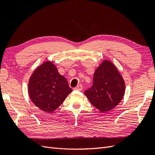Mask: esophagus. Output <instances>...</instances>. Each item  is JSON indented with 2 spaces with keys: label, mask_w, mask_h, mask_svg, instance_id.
Returning a JSON list of instances; mask_svg holds the SVG:
<instances>
[{
  "label": "esophagus",
  "mask_w": 155,
  "mask_h": 155,
  "mask_svg": "<svg viewBox=\"0 0 155 155\" xmlns=\"http://www.w3.org/2000/svg\"><path fill=\"white\" fill-rule=\"evenodd\" d=\"M82 89H83V87H82L81 85H78L76 88H74V90L78 91H82Z\"/></svg>",
  "instance_id": "esophagus-1"
}]
</instances>
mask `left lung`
Returning <instances> with one entry per match:
<instances>
[{"instance_id": "8db88e82", "label": "left lung", "mask_w": 155, "mask_h": 155, "mask_svg": "<svg viewBox=\"0 0 155 155\" xmlns=\"http://www.w3.org/2000/svg\"><path fill=\"white\" fill-rule=\"evenodd\" d=\"M125 92L124 78L114 63L103 61L94 74L93 85L85 95L101 112L110 111L123 99Z\"/></svg>"}]
</instances>
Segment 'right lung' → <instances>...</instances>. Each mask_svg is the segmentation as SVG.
<instances>
[{"instance_id": "obj_1", "label": "right lung", "mask_w": 155, "mask_h": 155, "mask_svg": "<svg viewBox=\"0 0 155 155\" xmlns=\"http://www.w3.org/2000/svg\"><path fill=\"white\" fill-rule=\"evenodd\" d=\"M28 91L33 104L43 112L51 113L63 104L72 89L52 61H46L31 74Z\"/></svg>"}]
</instances>
